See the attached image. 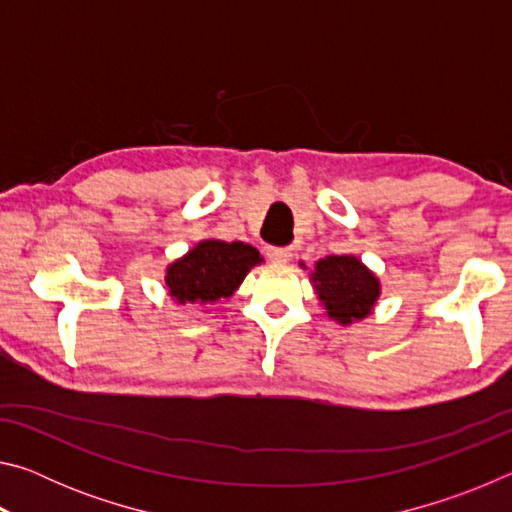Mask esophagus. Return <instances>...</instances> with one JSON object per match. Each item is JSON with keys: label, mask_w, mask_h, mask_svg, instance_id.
<instances>
[{"label": "esophagus", "mask_w": 512, "mask_h": 512, "mask_svg": "<svg viewBox=\"0 0 512 512\" xmlns=\"http://www.w3.org/2000/svg\"><path fill=\"white\" fill-rule=\"evenodd\" d=\"M266 255H268V259H273V262L284 264V262H289V259L293 257V250H291V248H277V246H271V248L266 250Z\"/></svg>", "instance_id": "esophagus-1"}]
</instances>
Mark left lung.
Here are the masks:
<instances>
[{
  "label": "left lung",
  "mask_w": 512,
  "mask_h": 512,
  "mask_svg": "<svg viewBox=\"0 0 512 512\" xmlns=\"http://www.w3.org/2000/svg\"><path fill=\"white\" fill-rule=\"evenodd\" d=\"M311 282L327 309V316L339 320L341 325H352L354 320L366 318L381 293L375 273L352 255L318 259Z\"/></svg>",
  "instance_id": "8db88e82"
}]
</instances>
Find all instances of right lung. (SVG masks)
Listing matches in <instances>:
<instances>
[{
	"mask_svg": "<svg viewBox=\"0 0 512 512\" xmlns=\"http://www.w3.org/2000/svg\"><path fill=\"white\" fill-rule=\"evenodd\" d=\"M259 262V250L244 241L205 239L167 266L164 282L178 305H212L230 298Z\"/></svg>",
	"mask_w": 512,
	"mask_h": 512,
	"instance_id": "obj_1",
	"label": "right lung"
}]
</instances>
